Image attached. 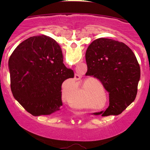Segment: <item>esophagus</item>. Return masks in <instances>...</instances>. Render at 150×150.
I'll use <instances>...</instances> for the list:
<instances>
[{"label": "esophagus", "mask_w": 150, "mask_h": 150, "mask_svg": "<svg viewBox=\"0 0 150 150\" xmlns=\"http://www.w3.org/2000/svg\"><path fill=\"white\" fill-rule=\"evenodd\" d=\"M80 78H81V77H80V76H79V74H75V79H76V80H79Z\"/></svg>", "instance_id": "esophagus-1"}]
</instances>
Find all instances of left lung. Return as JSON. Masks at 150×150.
Instances as JSON below:
<instances>
[{
	"instance_id": "left-lung-1",
	"label": "left lung",
	"mask_w": 150,
	"mask_h": 150,
	"mask_svg": "<svg viewBox=\"0 0 150 150\" xmlns=\"http://www.w3.org/2000/svg\"><path fill=\"white\" fill-rule=\"evenodd\" d=\"M87 75L99 79L109 93V106L103 116L121 114L134 101L140 80V66L128 46L111 39L99 38L85 54Z\"/></svg>"
}]
</instances>
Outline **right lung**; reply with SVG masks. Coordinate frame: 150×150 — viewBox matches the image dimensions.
I'll use <instances>...</instances> for the list:
<instances>
[{
	"mask_svg": "<svg viewBox=\"0 0 150 150\" xmlns=\"http://www.w3.org/2000/svg\"><path fill=\"white\" fill-rule=\"evenodd\" d=\"M9 68L13 97L34 116L60 110L62 83L74 76L63 63L60 46L46 35L20 43L9 57Z\"/></svg>",
	"mask_w": 150,
	"mask_h": 150,
	"instance_id": "right-lung-1",
	"label": "right lung"
}]
</instances>
